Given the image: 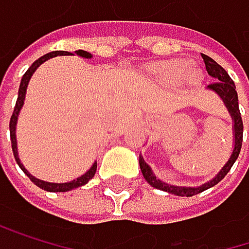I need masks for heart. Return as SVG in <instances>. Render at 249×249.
<instances>
[{"instance_id":"1","label":"heart","mask_w":249,"mask_h":249,"mask_svg":"<svg viewBox=\"0 0 249 249\" xmlns=\"http://www.w3.org/2000/svg\"><path fill=\"white\" fill-rule=\"evenodd\" d=\"M155 73L168 82H177L181 79H187L192 84H196L201 79V71L193 68V65L189 60H173V62H164L158 63L153 68Z\"/></svg>"}]
</instances>
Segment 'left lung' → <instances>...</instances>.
<instances>
[{"mask_svg": "<svg viewBox=\"0 0 249 249\" xmlns=\"http://www.w3.org/2000/svg\"><path fill=\"white\" fill-rule=\"evenodd\" d=\"M202 59L205 62V68H207V72L210 76H213L215 79V82L210 84L208 88L213 91H215L220 99L224 102L230 116L233 119V136H235V146H233V152L230 155L229 161L224 164V167L217 173V176L214 178H211L210 181L204 183L202 186H198V187H184V186H171L168 183H164L159 178H156V176L152 173L150 167L144 162V159L140 156L139 158V164H140V170L143 173V177L144 180L152 186V187H156L159 190H164V192H168V193H173V195H177V196H193V195H198L213 186H215L218 181H221L226 174L230 171L232 165L235 164V161L239 156V152H241V147H242V134H244V124H242V118H241V112H239V103H238V93H236V87H235V82L232 81V78L229 76V73L215 62L213 60L210 56H205L202 54Z\"/></svg>", "mask_w": 249, "mask_h": 249, "instance_id": "8db88e82", "label": "left lung"}]
</instances>
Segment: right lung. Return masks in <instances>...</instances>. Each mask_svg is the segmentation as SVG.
<instances>
[{
	"label": "right lung",
	"mask_w": 249,
	"mask_h": 249,
	"mask_svg": "<svg viewBox=\"0 0 249 249\" xmlns=\"http://www.w3.org/2000/svg\"><path fill=\"white\" fill-rule=\"evenodd\" d=\"M72 53L69 51H53V53H48V54L39 57L38 60H35L31 68L25 72L22 81H20V87H19V96H17V102H16V106H14V110H13V115H11V119H10V139H11V149H13V155L16 158V162L19 164V167L23 170V173L31 178V181H34L38 187L47 190V192H68V190H72V189H76L79 186H84L90 181L94 174H96V170H97V161L91 165V168L88 170L85 174H82L81 177L72 180V181H68V183H48V181H44V180H39V178H35L32 174H29V171L23 167V164L20 162V158H19V152H17V140H16V124H17V118H19V113H20V109L23 106V102H25V96H26V88H28V84L31 81V76L34 75V72L44 63L47 62L48 59L51 57H56V56H69ZM75 54L84 57V59H91L93 56L90 54L88 51H84V50H78L75 51Z\"/></svg>",
	"instance_id": "add662e5"
}]
</instances>
